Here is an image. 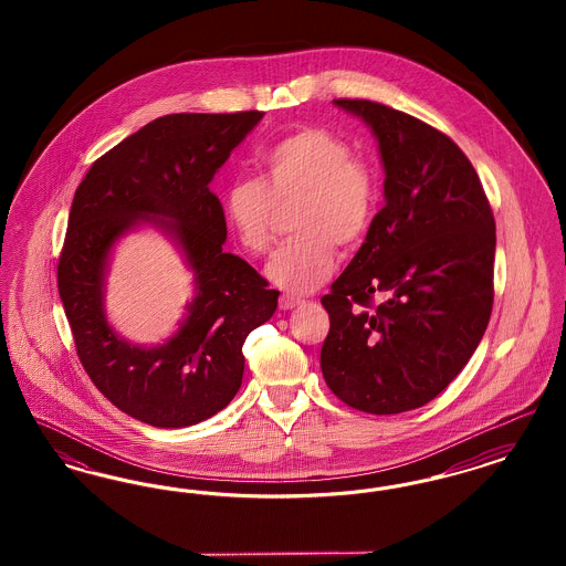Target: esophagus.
I'll return each mask as SVG.
<instances>
[{"mask_svg": "<svg viewBox=\"0 0 566 566\" xmlns=\"http://www.w3.org/2000/svg\"><path fill=\"white\" fill-rule=\"evenodd\" d=\"M295 305H298V298L293 295L280 296V310H293Z\"/></svg>", "mask_w": 566, "mask_h": 566, "instance_id": "34e87169", "label": "esophagus"}]
</instances>
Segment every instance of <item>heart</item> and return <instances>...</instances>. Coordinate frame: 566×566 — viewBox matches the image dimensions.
Returning <instances> with one entry per match:
<instances>
[{
	"label": "heart",
	"mask_w": 566,
	"mask_h": 566,
	"mask_svg": "<svg viewBox=\"0 0 566 566\" xmlns=\"http://www.w3.org/2000/svg\"><path fill=\"white\" fill-rule=\"evenodd\" d=\"M261 178L238 176L222 190V212L252 254L275 242L280 208L293 210L295 240L271 263V280L307 293L335 268V245L352 250L367 238L379 206L376 169L354 155L350 144L323 127H303L259 150Z\"/></svg>",
	"instance_id": "1"
}]
</instances>
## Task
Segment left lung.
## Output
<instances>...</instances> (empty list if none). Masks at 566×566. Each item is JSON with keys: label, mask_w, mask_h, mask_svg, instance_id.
<instances>
[{"label": "left lung", "mask_w": 566, "mask_h": 566, "mask_svg": "<svg viewBox=\"0 0 566 566\" xmlns=\"http://www.w3.org/2000/svg\"><path fill=\"white\" fill-rule=\"evenodd\" d=\"M335 106L376 135L386 206L321 298L331 321L321 367L344 403L401 413L432 401L484 337L494 216L478 171L448 135L369 99Z\"/></svg>", "instance_id": "1"}]
</instances>
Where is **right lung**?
Wrapping results in <instances>:
<instances>
[{
	"label": "right lung",
	"mask_w": 566,
	"mask_h": 566,
	"mask_svg": "<svg viewBox=\"0 0 566 566\" xmlns=\"http://www.w3.org/2000/svg\"><path fill=\"white\" fill-rule=\"evenodd\" d=\"M263 114L161 116L93 163L74 195L56 284L76 352L109 403L150 427H190L231 403L242 386L243 342L277 307L270 282L222 250L227 222L210 190ZM144 221L181 245L198 291L179 333L155 349L118 338L103 312L111 245Z\"/></svg>",
	"instance_id": "obj_1"
}]
</instances>
